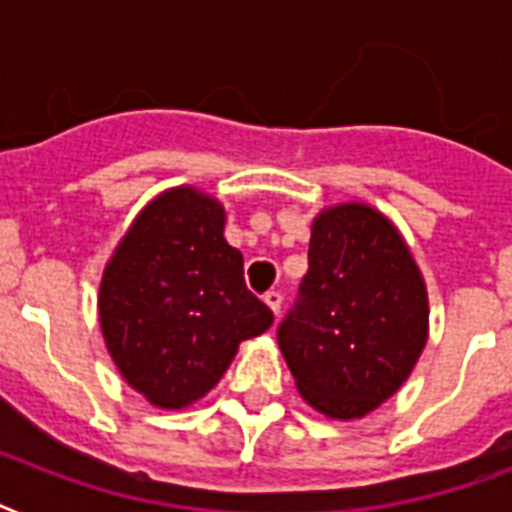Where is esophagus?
<instances>
[{
	"mask_svg": "<svg viewBox=\"0 0 512 512\" xmlns=\"http://www.w3.org/2000/svg\"><path fill=\"white\" fill-rule=\"evenodd\" d=\"M263 300H265V305H268V308H271V311L279 316V313H281V292H279V289H268Z\"/></svg>",
	"mask_w": 512,
	"mask_h": 512,
	"instance_id": "esophagus-1",
	"label": "esophagus"
}]
</instances>
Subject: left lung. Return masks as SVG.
Listing matches in <instances>:
<instances>
[{"instance_id": "8db88e82", "label": "left lung", "mask_w": 512, "mask_h": 512, "mask_svg": "<svg viewBox=\"0 0 512 512\" xmlns=\"http://www.w3.org/2000/svg\"><path fill=\"white\" fill-rule=\"evenodd\" d=\"M276 340L300 396L327 417L356 420L396 393L428 340V295L388 217L364 204L316 217Z\"/></svg>"}]
</instances>
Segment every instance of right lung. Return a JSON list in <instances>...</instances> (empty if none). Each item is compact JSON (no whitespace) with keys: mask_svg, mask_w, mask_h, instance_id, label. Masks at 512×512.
<instances>
[{"mask_svg":"<svg viewBox=\"0 0 512 512\" xmlns=\"http://www.w3.org/2000/svg\"><path fill=\"white\" fill-rule=\"evenodd\" d=\"M215 199L172 188L132 223L100 281V327L132 388L162 409L215 388L241 340L271 308L244 284V257L223 236Z\"/></svg>","mask_w":512,"mask_h":512,"instance_id":"add662e5","label":"right lung"}]
</instances>
